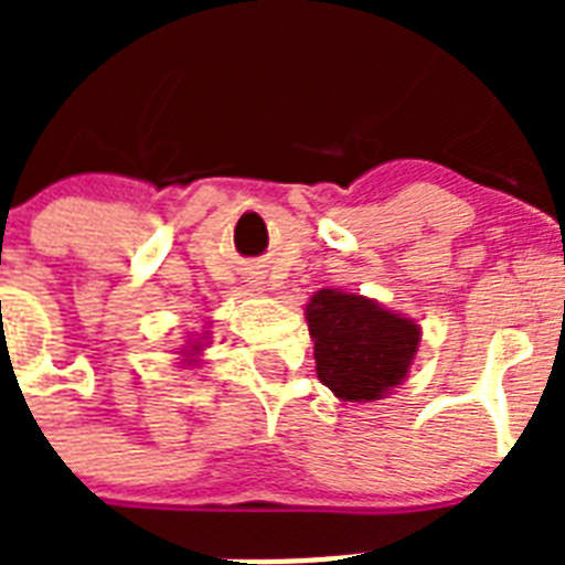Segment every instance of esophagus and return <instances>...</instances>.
Here are the masks:
<instances>
[{"label":"esophagus","instance_id":"34e87169","mask_svg":"<svg viewBox=\"0 0 565 565\" xmlns=\"http://www.w3.org/2000/svg\"><path fill=\"white\" fill-rule=\"evenodd\" d=\"M252 286H263V282H259V279H252Z\"/></svg>","mask_w":565,"mask_h":565}]
</instances>
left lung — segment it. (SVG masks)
Here are the masks:
<instances>
[{
  "mask_svg": "<svg viewBox=\"0 0 565 565\" xmlns=\"http://www.w3.org/2000/svg\"><path fill=\"white\" fill-rule=\"evenodd\" d=\"M319 382L342 402H376L404 382L422 328L376 299L322 288L306 308Z\"/></svg>",
  "mask_w": 565,
  "mask_h": 565,
  "instance_id": "1",
  "label": "left lung"
}]
</instances>
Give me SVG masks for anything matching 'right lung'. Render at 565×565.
I'll return each instance as SVG.
<instances>
[{
  "mask_svg": "<svg viewBox=\"0 0 565 565\" xmlns=\"http://www.w3.org/2000/svg\"><path fill=\"white\" fill-rule=\"evenodd\" d=\"M206 339L209 337H201V342H189V348H183V351H181L183 364H194V362H198L201 351H203V348H206Z\"/></svg>",
  "mask_w": 565,
  "mask_h": 565,
  "instance_id": "1",
  "label": "right lung"
}]
</instances>
